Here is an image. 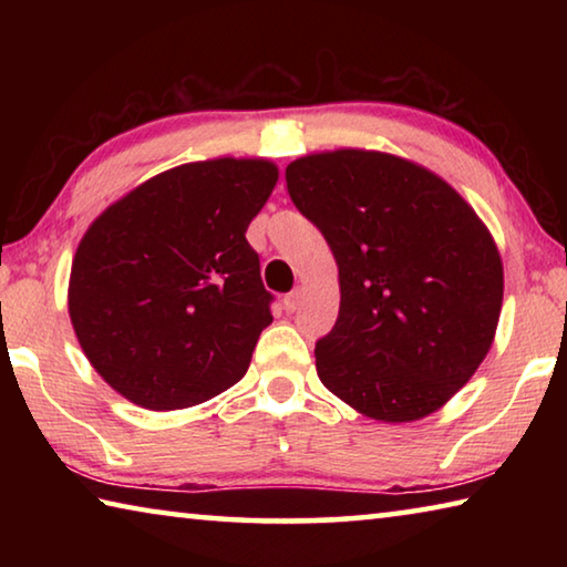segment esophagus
Wrapping results in <instances>:
<instances>
[{
  "mask_svg": "<svg viewBox=\"0 0 567 567\" xmlns=\"http://www.w3.org/2000/svg\"><path fill=\"white\" fill-rule=\"evenodd\" d=\"M300 300H302V290H292V292H287V295L282 297L285 310H287V312H295V310H297V305H300Z\"/></svg>",
  "mask_w": 567,
  "mask_h": 567,
  "instance_id": "34e87169",
  "label": "esophagus"
}]
</instances>
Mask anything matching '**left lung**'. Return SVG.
Listing matches in <instances>:
<instances>
[{
	"label": "left lung",
	"mask_w": 567,
	"mask_h": 567,
	"mask_svg": "<svg viewBox=\"0 0 567 567\" xmlns=\"http://www.w3.org/2000/svg\"><path fill=\"white\" fill-rule=\"evenodd\" d=\"M285 179L338 262V322L315 348L322 385L392 425L443 408L501 320L491 229L443 177L388 152H315Z\"/></svg>",
	"instance_id": "left-lung-1"
}]
</instances>
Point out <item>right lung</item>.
<instances>
[{
  "label": "right lung",
  "mask_w": 567,
  "mask_h": 567,
  "mask_svg": "<svg viewBox=\"0 0 567 567\" xmlns=\"http://www.w3.org/2000/svg\"><path fill=\"white\" fill-rule=\"evenodd\" d=\"M260 157L187 162L127 192L80 239L66 307L82 352L122 398L182 410L243 375L272 295L247 227L277 185Z\"/></svg>",
  "instance_id": "1"
}]
</instances>
